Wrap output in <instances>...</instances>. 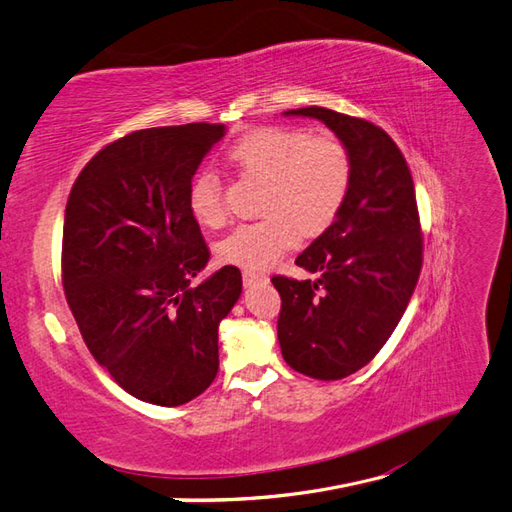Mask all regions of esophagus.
<instances>
[{
	"label": "esophagus",
	"mask_w": 512,
	"mask_h": 512,
	"mask_svg": "<svg viewBox=\"0 0 512 512\" xmlns=\"http://www.w3.org/2000/svg\"><path fill=\"white\" fill-rule=\"evenodd\" d=\"M242 281H244V285L248 287V285H253V283H264V281H268V277L266 274H257V272H242Z\"/></svg>",
	"instance_id": "1"
}]
</instances>
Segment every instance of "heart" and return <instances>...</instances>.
Returning a JSON list of instances; mask_svg holds the SVG:
<instances>
[{"mask_svg": "<svg viewBox=\"0 0 512 512\" xmlns=\"http://www.w3.org/2000/svg\"><path fill=\"white\" fill-rule=\"evenodd\" d=\"M229 162L246 179L264 181L255 222H242L216 244L222 264L246 272L268 270L296 233L313 238L342 212L352 183V157L333 134L309 136L296 127H259L229 149ZM190 214L201 227L225 225L227 203L214 173H201L188 194Z\"/></svg>", "mask_w": 512, "mask_h": 512, "instance_id": "obj_1", "label": "heart"}]
</instances>
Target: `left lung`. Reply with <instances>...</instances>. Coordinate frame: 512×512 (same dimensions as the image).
<instances>
[{"mask_svg":"<svg viewBox=\"0 0 512 512\" xmlns=\"http://www.w3.org/2000/svg\"><path fill=\"white\" fill-rule=\"evenodd\" d=\"M285 114L322 121L352 157L342 212L296 257L318 279L272 277L285 363L318 381H339L378 355L413 296L424 259L415 186L385 129L318 106Z\"/></svg>","mask_w":512,"mask_h":512,"instance_id":"obj_1","label":"left lung"}]
</instances>
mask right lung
Here are the masks:
<instances>
[{
	"mask_svg": "<svg viewBox=\"0 0 512 512\" xmlns=\"http://www.w3.org/2000/svg\"><path fill=\"white\" fill-rule=\"evenodd\" d=\"M225 125L151 127L106 144L75 179L62 285L99 365L131 396L186 404L214 383L218 324L242 294L225 266L199 285L209 248L188 194Z\"/></svg>",
	"mask_w": 512,
	"mask_h": 512,
	"instance_id": "add662e5",
	"label": "right lung"
}]
</instances>
